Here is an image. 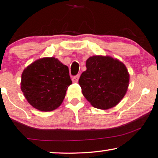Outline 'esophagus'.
I'll list each match as a JSON object with an SVG mask.
<instances>
[{"label":"esophagus","instance_id":"34e87169","mask_svg":"<svg viewBox=\"0 0 158 158\" xmlns=\"http://www.w3.org/2000/svg\"><path fill=\"white\" fill-rule=\"evenodd\" d=\"M79 77H80V75H77L73 77V81L74 82V83H77V81H78V79H79Z\"/></svg>","mask_w":158,"mask_h":158}]
</instances>
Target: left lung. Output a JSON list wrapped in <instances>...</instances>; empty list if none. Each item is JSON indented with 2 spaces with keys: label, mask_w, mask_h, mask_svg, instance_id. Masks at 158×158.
I'll list each match as a JSON object with an SVG mask.
<instances>
[{
  "label": "left lung",
  "mask_w": 158,
  "mask_h": 158,
  "mask_svg": "<svg viewBox=\"0 0 158 158\" xmlns=\"http://www.w3.org/2000/svg\"><path fill=\"white\" fill-rule=\"evenodd\" d=\"M86 68L79 85L87 100L101 110L117 106L129 85L130 75L124 64L110 56H94L86 60Z\"/></svg>",
  "instance_id": "obj_1"
}]
</instances>
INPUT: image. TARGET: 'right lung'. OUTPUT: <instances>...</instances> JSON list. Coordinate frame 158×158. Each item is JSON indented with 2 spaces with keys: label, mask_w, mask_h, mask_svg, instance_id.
<instances>
[{
  "label": "right lung",
  "mask_w": 158,
  "mask_h": 158,
  "mask_svg": "<svg viewBox=\"0 0 158 158\" xmlns=\"http://www.w3.org/2000/svg\"><path fill=\"white\" fill-rule=\"evenodd\" d=\"M72 84L68 66L57 58H43L23 70L21 90L27 101L40 111H52L60 106Z\"/></svg>",
  "instance_id": "1"
}]
</instances>
